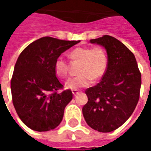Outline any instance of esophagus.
<instances>
[{"label":"esophagus","mask_w":151,"mask_h":151,"mask_svg":"<svg viewBox=\"0 0 151 151\" xmlns=\"http://www.w3.org/2000/svg\"><path fill=\"white\" fill-rule=\"evenodd\" d=\"M72 93H73V95H74V96H75V95H78V94L79 92L78 91H73Z\"/></svg>","instance_id":"1"}]
</instances>
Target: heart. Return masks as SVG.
<instances>
[{
  "label": "heart",
  "mask_w": 151,
  "mask_h": 151,
  "mask_svg": "<svg viewBox=\"0 0 151 151\" xmlns=\"http://www.w3.org/2000/svg\"><path fill=\"white\" fill-rule=\"evenodd\" d=\"M70 58L81 61L78 73L80 75L69 78L65 82V87L77 91L87 87L92 83V78L97 80L104 75L108 66V57L100 47H77L70 52ZM68 63L60 56L54 63V70L60 78H65L68 74Z\"/></svg>",
  "instance_id": "b5f03b06"
}]
</instances>
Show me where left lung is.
I'll return each instance as SVG.
<instances>
[{
	"mask_svg": "<svg viewBox=\"0 0 151 151\" xmlns=\"http://www.w3.org/2000/svg\"><path fill=\"white\" fill-rule=\"evenodd\" d=\"M90 42L104 47L108 67L100 82L86 91L88 102L82 114L93 129L109 133L121 126L134 111L142 76L134 55L120 40L104 35Z\"/></svg>",
	"mask_w": 151,
	"mask_h": 151,
	"instance_id": "8db88e82",
	"label": "left lung"
}]
</instances>
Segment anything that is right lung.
<instances>
[{
    "mask_svg": "<svg viewBox=\"0 0 151 151\" xmlns=\"http://www.w3.org/2000/svg\"><path fill=\"white\" fill-rule=\"evenodd\" d=\"M79 42L46 36L29 44L18 56L11 79L13 104L22 121L32 130L49 131L61 122L73 94L70 90L56 93L63 85L54 63Z\"/></svg>",
    "mask_w": 151,
    "mask_h": 151,
    "instance_id": "1",
    "label": "right lung"
}]
</instances>
